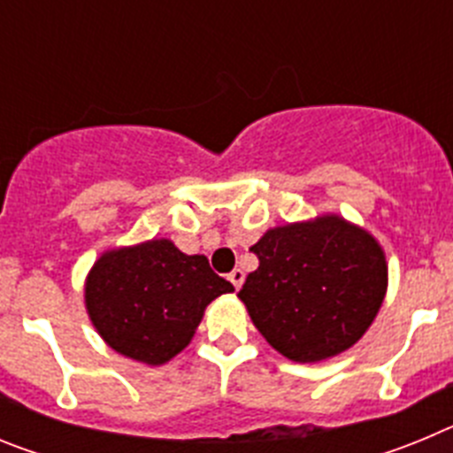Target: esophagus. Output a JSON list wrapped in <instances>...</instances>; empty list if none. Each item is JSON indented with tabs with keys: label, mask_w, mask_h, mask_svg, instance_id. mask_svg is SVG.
<instances>
[{
	"label": "esophagus",
	"mask_w": 453,
	"mask_h": 453,
	"mask_svg": "<svg viewBox=\"0 0 453 453\" xmlns=\"http://www.w3.org/2000/svg\"><path fill=\"white\" fill-rule=\"evenodd\" d=\"M229 281L234 283L235 290H240V286H242V281H245V272L240 270V267H235L234 272H229Z\"/></svg>",
	"instance_id": "esophagus-1"
}]
</instances>
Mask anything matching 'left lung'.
<instances>
[{
  "label": "left lung",
  "mask_w": 453,
  "mask_h": 453,
  "mask_svg": "<svg viewBox=\"0 0 453 453\" xmlns=\"http://www.w3.org/2000/svg\"><path fill=\"white\" fill-rule=\"evenodd\" d=\"M251 251L258 270L238 297L263 338L290 361L349 349L381 308L386 256L367 231L338 215L276 226Z\"/></svg>",
  "instance_id": "obj_1"
}]
</instances>
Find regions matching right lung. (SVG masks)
Segmentation results:
<instances>
[{
    "label": "right lung",
    "mask_w": 453,
    "mask_h": 453,
    "mask_svg": "<svg viewBox=\"0 0 453 453\" xmlns=\"http://www.w3.org/2000/svg\"><path fill=\"white\" fill-rule=\"evenodd\" d=\"M234 292L206 256H188L170 240L106 251L86 281V308L95 329L118 354L163 365L186 349L203 308Z\"/></svg>",
    "instance_id": "add662e5"
}]
</instances>
